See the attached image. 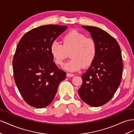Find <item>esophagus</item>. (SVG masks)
<instances>
[{
	"label": "esophagus",
	"mask_w": 134,
	"mask_h": 134,
	"mask_svg": "<svg viewBox=\"0 0 134 134\" xmlns=\"http://www.w3.org/2000/svg\"><path fill=\"white\" fill-rule=\"evenodd\" d=\"M66 76H67V77H73V76H74V74H70V73H67Z\"/></svg>",
	"instance_id": "esophagus-1"
}]
</instances>
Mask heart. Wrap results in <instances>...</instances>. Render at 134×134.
Returning <instances> with one entry per match:
<instances>
[{"mask_svg": "<svg viewBox=\"0 0 134 134\" xmlns=\"http://www.w3.org/2000/svg\"><path fill=\"white\" fill-rule=\"evenodd\" d=\"M63 44L54 41L51 44L50 52L55 63L62 65L70 53L71 59L63 65V69L75 72L87 67L93 62L97 54V44L91 38H86L84 34L77 30H71L62 39Z\"/></svg>", "mask_w": 134, "mask_h": 134, "instance_id": "heart-1", "label": "heart"}]
</instances>
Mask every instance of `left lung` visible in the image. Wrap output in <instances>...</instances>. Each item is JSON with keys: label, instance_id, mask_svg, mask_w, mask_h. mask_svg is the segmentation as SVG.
I'll use <instances>...</instances> for the list:
<instances>
[{"label": "left lung", "instance_id": "1", "mask_svg": "<svg viewBox=\"0 0 134 134\" xmlns=\"http://www.w3.org/2000/svg\"><path fill=\"white\" fill-rule=\"evenodd\" d=\"M97 44V54L86 72L78 93L87 104L98 107L111 100L121 83L123 70L121 50L109 33L97 27L83 26Z\"/></svg>", "mask_w": 134, "mask_h": 134}]
</instances>
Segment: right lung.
<instances>
[{
    "label": "right lung",
    "mask_w": 134,
    "mask_h": 134,
    "mask_svg": "<svg viewBox=\"0 0 134 134\" xmlns=\"http://www.w3.org/2000/svg\"><path fill=\"white\" fill-rule=\"evenodd\" d=\"M67 28L47 25L33 29L23 36L16 47L12 62L14 79L24 100L34 108L49 105L66 78V73L54 62L50 47Z\"/></svg>",
    "instance_id": "add662e5"
}]
</instances>
